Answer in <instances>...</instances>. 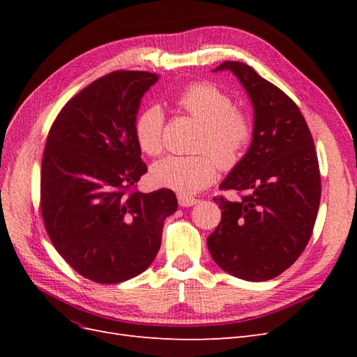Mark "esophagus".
<instances>
[{"mask_svg":"<svg viewBox=\"0 0 357 357\" xmlns=\"http://www.w3.org/2000/svg\"><path fill=\"white\" fill-rule=\"evenodd\" d=\"M198 202V199L190 198V197H185V195H178V205L180 207H192Z\"/></svg>","mask_w":357,"mask_h":357,"instance_id":"esophagus-1","label":"esophagus"}]
</instances>
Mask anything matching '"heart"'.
<instances>
[{
	"instance_id": "1",
	"label": "heart",
	"mask_w": 357,
	"mask_h": 357,
	"mask_svg": "<svg viewBox=\"0 0 357 357\" xmlns=\"http://www.w3.org/2000/svg\"><path fill=\"white\" fill-rule=\"evenodd\" d=\"M178 105L202 125L195 156H167L155 162L150 177L155 185L180 195H192L207 188L218 176V165L232 168L238 164L252 138V122L234 109L228 95L208 83L190 84L178 96ZM165 116L159 105H150L135 119V139L144 153L156 156L164 149ZM208 151L215 161L206 153Z\"/></svg>"
}]
</instances>
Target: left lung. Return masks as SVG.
I'll list each match as a JSON object with an SVG mask.
<instances>
[{"label":"left lung","instance_id":"8db88e82","mask_svg":"<svg viewBox=\"0 0 357 357\" xmlns=\"http://www.w3.org/2000/svg\"><path fill=\"white\" fill-rule=\"evenodd\" d=\"M231 71L253 107L250 147L222 189L244 192L241 201L214 198L222 220L207 238L214 262L247 282H266L294 265L314 228L320 171L314 142L298 105L243 62Z\"/></svg>","mask_w":357,"mask_h":357}]
</instances>
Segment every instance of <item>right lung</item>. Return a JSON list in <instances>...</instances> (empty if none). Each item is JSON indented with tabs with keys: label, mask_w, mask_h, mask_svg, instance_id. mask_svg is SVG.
Listing matches in <instances>:
<instances>
[{
	"label": "right lung",
	"mask_w": 357,
	"mask_h": 357,
	"mask_svg": "<svg viewBox=\"0 0 357 357\" xmlns=\"http://www.w3.org/2000/svg\"><path fill=\"white\" fill-rule=\"evenodd\" d=\"M159 80L114 71L71 98L53 122L41 162V214L52 244L95 283H122L152 265L169 189L129 192L147 172L134 125L143 95Z\"/></svg>",
	"instance_id": "obj_1"
}]
</instances>
